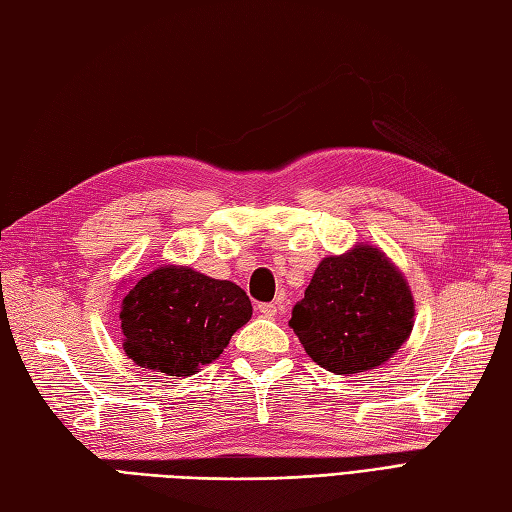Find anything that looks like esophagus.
<instances>
[{
    "label": "esophagus",
    "instance_id": "1",
    "mask_svg": "<svg viewBox=\"0 0 512 512\" xmlns=\"http://www.w3.org/2000/svg\"><path fill=\"white\" fill-rule=\"evenodd\" d=\"M258 310H260V313H263L265 317H273V315L278 313V306L267 302V304H258Z\"/></svg>",
    "mask_w": 512,
    "mask_h": 512
}]
</instances>
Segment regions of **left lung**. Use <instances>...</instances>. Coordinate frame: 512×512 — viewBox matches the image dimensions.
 Here are the masks:
<instances>
[{
  "label": "left lung",
  "mask_w": 512,
  "mask_h": 512,
  "mask_svg": "<svg viewBox=\"0 0 512 512\" xmlns=\"http://www.w3.org/2000/svg\"><path fill=\"white\" fill-rule=\"evenodd\" d=\"M415 304L404 276L376 247L323 258L289 326L306 354L336 376L376 369L413 330Z\"/></svg>",
  "instance_id": "8db88e82"
}]
</instances>
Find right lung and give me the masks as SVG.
<instances>
[{
  "mask_svg": "<svg viewBox=\"0 0 512 512\" xmlns=\"http://www.w3.org/2000/svg\"><path fill=\"white\" fill-rule=\"evenodd\" d=\"M252 317L247 293L189 267H160L123 295V350L139 367L167 376H193L226 350Z\"/></svg>",
  "mask_w": 512,
  "mask_h": 512,
  "instance_id": "1",
  "label": "right lung"
}]
</instances>
